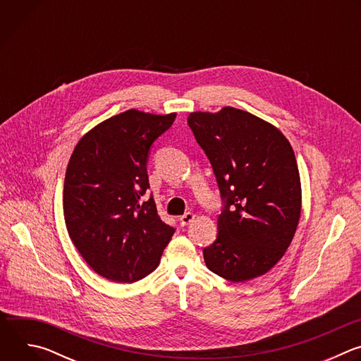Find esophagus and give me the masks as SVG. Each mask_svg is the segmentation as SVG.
I'll use <instances>...</instances> for the list:
<instances>
[{
	"instance_id": "esophagus-1",
	"label": "esophagus",
	"mask_w": 361,
	"mask_h": 361,
	"mask_svg": "<svg viewBox=\"0 0 361 361\" xmlns=\"http://www.w3.org/2000/svg\"><path fill=\"white\" fill-rule=\"evenodd\" d=\"M195 219V216L192 213H185L184 216L180 217V224L184 227V226H188L190 223H192Z\"/></svg>"
}]
</instances>
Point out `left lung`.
<instances>
[{"instance_id": "left-lung-1", "label": "left lung", "mask_w": 361, "mask_h": 361, "mask_svg": "<svg viewBox=\"0 0 361 361\" xmlns=\"http://www.w3.org/2000/svg\"><path fill=\"white\" fill-rule=\"evenodd\" d=\"M187 121L226 201L219 235L202 250L205 266L233 283L260 277L281 260L301 214L293 147L277 127L234 107Z\"/></svg>"}]
</instances>
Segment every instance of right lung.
<instances>
[{
  "label": "right lung",
  "mask_w": 361,
  "mask_h": 361,
  "mask_svg": "<svg viewBox=\"0 0 361 361\" xmlns=\"http://www.w3.org/2000/svg\"><path fill=\"white\" fill-rule=\"evenodd\" d=\"M127 110L75 145L64 180V219L75 248L101 277L134 283L157 269L174 228L142 200L151 144L176 120Z\"/></svg>",
  "instance_id": "1"
}]
</instances>
